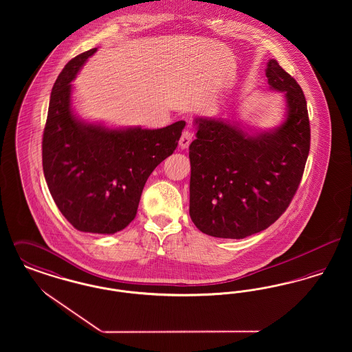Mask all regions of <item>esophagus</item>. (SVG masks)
I'll use <instances>...</instances> for the list:
<instances>
[{
	"mask_svg": "<svg viewBox=\"0 0 352 352\" xmlns=\"http://www.w3.org/2000/svg\"><path fill=\"white\" fill-rule=\"evenodd\" d=\"M191 141H192V132L190 129H184L181 138H179L181 149H187L188 145L191 144Z\"/></svg>",
	"mask_w": 352,
	"mask_h": 352,
	"instance_id": "1",
	"label": "esophagus"
}]
</instances>
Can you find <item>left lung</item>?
<instances>
[{
  "mask_svg": "<svg viewBox=\"0 0 352 352\" xmlns=\"http://www.w3.org/2000/svg\"><path fill=\"white\" fill-rule=\"evenodd\" d=\"M272 89L284 92L286 118L250 134L236 124L198 118L188 148L190 217L203 234L244 239L267 230L289 207L310 151V122L300 84L270 59Z\"/></svg>",
  "mask_w": 352,
  "mask_h": 352,
  "instance_id": "left-lung-1",
  "label": "left lung"
}]
</instances>
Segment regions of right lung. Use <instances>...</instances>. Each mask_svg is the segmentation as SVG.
Returning <instances> with one entry per match:
<instances>
[{
  "label": "right lung",
  "instance_id": "1",
  "mask_svg": "<svg viewBox=\"0 0 352 352\" xmlns=\"http://www.w3.org/2000/svg\"><path fill=\"white\" fill-rule=\"evenodd\" d=\"M96 51L75 56L51 91L42 164L51 197L74 228L115 234L137 214L151 171L175 151L184 121L161 129H108L71 111V82Z\"/></svg>",
  "mask_w": 352,
  "mask_h": 352
}]
</instances>
